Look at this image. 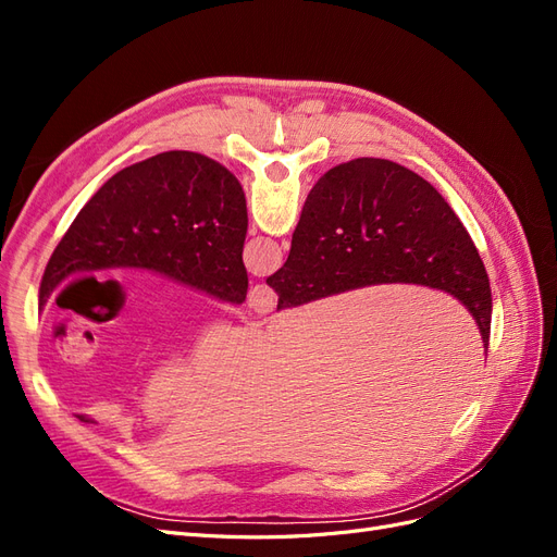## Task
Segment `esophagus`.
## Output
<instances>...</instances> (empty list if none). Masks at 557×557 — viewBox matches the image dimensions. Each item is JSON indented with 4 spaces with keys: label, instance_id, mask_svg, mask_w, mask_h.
<instances>
[{
    "label": "esophagus",
    "instance_id": "34e87169",
    "mask_svg": "<svg viewBox=\"0 0 557 557\" xmlns=\"http://www.w3.org/2000/svg\"><path fill=\"white\" fill-rule=\"evenodd\" d=\"M246 305H248L250 313L267 315V313H272L276 307V293L272 288H267V285H256V288H250Z\"/></svg>",
    "mask_w": 557,
    "mask_h": 557
}]
</instances>
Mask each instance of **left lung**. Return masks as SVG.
Masks as SVG:
<instances>
[{
    "label": "left lung",
    "instance_id": "1",
    "mask_svg": "<svg viewBox=\"0 0 557 557\" xmlns=\"http://www.w3.org/2000/svg\"><path fill=\"white\" fill-rule=\"evenodd\" d=\"M246 230V197L234 174L207 156L166 150L125 166L78 211L46 264L39 309L62 281L113 267L148 269L242 305Z\"/></svg>",
    "mask_w": 557,
    "mask_h": 557
}]
</instances>
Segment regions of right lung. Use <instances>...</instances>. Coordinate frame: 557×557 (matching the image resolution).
I'll list each match as a JSON object with an SVG mask.
<instances>
[{
	"label": "right lung",
	"instance_id": "add662e5",
	"mask_svg": "<svg viewBox=\"0 0 557 557\" xmlns=\"http://www.w3.org/2000/svg\"><path fill=\"white\" fill-rule=\"evenodd\" d=\"M267 283L278 311L364 285H428L460 299L491 342V281L474 242L423 176L391 160L358 158L320 176Z\"/></svg>",
	"mask_w": 557,
	"mask_h": 557
}]
</instances>
